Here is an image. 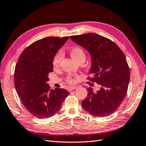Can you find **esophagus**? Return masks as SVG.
Returning a JSON list of instances; mask_svg holds the SVG:
<instances>
[{
	"mask_svg": "<svg viewBox=\"0 0 146 146\" xmlns=\"http://www.w3.org/2000/svg\"><path fill=\"white\" fill-rule=\"evenodd\" d=\"M76 88H77V87H76V86L70 87H69V88H68V90H69V91H72V90H73L76 89Z\"/></svg>",
	"mask_w": 146,
	"mask_h": 146,
	"instance_id": "34e87169",
	"label": "esophagus"
}]
</instances>
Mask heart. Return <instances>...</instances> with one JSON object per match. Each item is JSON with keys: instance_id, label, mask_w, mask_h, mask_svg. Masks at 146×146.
I'll return each instance as SVG.
<instances>
[{"instance_id": "obj_1", "label": "heart", "mask_w": 146, "mask_h": 146, "mask_svg": "<svg viewBox=\"0 0 146 146\" xmlns=\"http://www.w3.org/2000/svg\"><path fill=\"white\" fill-rule=\"evenodd\" d=\"M69 51L71 56L75 60H76L77 61H79L81 59H85V51L80 46L76 45V46L71 47L70 48ZM62 57V55L61 51H58V52L55 54V55L53 57L52 62V66L54 68H57L59 67L60 63H61ZM67 82L69 84H73V83L75 82V80H74V79L71 76H68L67 77Z\"/></svg>"}]
</instances>
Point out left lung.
Segmentation results:
<instances>
[{"label": "left lung", "mask_w": 146, "mask_h": 146, "mask_svg": "<svg viewBox=\"0 0 146 146\" xmlns=\"http://www.w3.org/2000/svg\"><path fill=\"white\" fill-rule=\"evenodd\" d=\"M70 38L88 51L92 59L89 75L91 82L101 85L94 92L87 88L88 95L82 106L90 115L104 117L113 114L126 96L130 81V69L123 52L115 42L96 33L71 36Z\"/></svg>", "instance_id": "1"}]
</instances>
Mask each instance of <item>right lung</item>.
Masks as SVG:
<instances>
[{"label":"right lung","instance_id":"right-lung-1","mask_svg":"<svg viewBox=\"0 0 146 146\" xmlns=\"http://www.w3.org/2000/svg\"><path fill=\"white\" fill-rule=\"evenodd\" d=\"M69 36H48L32 43L19 56L14 82L23 105L37 118L52 116L69 95L64 88L51 89L47 84L53 71L52 59Z\"/></svg>","mask_w":146,"mask_h":146}]
</instances>
